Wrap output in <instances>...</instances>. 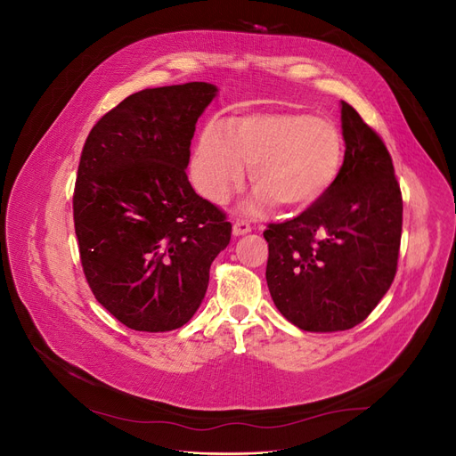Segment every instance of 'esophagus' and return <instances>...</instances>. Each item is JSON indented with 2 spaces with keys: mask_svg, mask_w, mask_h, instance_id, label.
Listing matches in <instances>:
<instances>
[{
  "mask_svg": "<svg viewBox=\"0 0 456 456\" xmlns=\"http://www.w3.org/2000/svg\"><path fill=\"white\" fill-rule=\"evenodd\" d=\"M232 232H233V236H243V233L251 232V226H249V223H245V220L236 218V223H233V226H232Z\"/></svg>",
  "mask_w": 456,
  "mask_h": 456,
  "instance_id": "34e87169",
  "label": "esophagus"
}]
</instances>
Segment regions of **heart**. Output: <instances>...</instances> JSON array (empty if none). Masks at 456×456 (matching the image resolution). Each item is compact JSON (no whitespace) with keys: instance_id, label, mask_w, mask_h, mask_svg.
Here are the masks:
<instances>
[{"instance_id":"heart-1","label":"heart","mask_w":456,"mask_h":456,"mask_svg":"<svg viewBox=\"0 0 456 456\" xmlns=\"http://www.w3.org/2000/svg\"><path fill=\"white\" fill-rule=\"evenodd\" d=\"M344 142L327 118L302 112L256 114L232 127L213 121L191 156V181L203 198L223 203L241 186L253 165L255 201L306 209L333 186L342 167Z\"/></svg>"}]
</instances>
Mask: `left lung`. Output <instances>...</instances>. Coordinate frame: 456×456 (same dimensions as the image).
Wrapping results in <instances>:
<instances>
[{"label":"left lung","mask_w":456,"mask_h":456,"mask_svg":"<svg viewBox=\"0 0 456 456\" xmlns=\"http://www.w3.org/2000/svg\"><path fill=\"white\" fill-rule=\"evenodd\" d=\"M340 114L346 151L337 181L306 211L265 232L273 305L312 333L362 323L390 289L402 243L390 151L348 102Z\"/></svg>","instance_id":"8db88e82"}]
</instances>
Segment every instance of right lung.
Listing matches in <instances>:
<instances>
[{
	"label": "right lung",
	"mask_w": 456,
	"mask_h": 456,
	"mask_svg": "<svg viewBox=\"0 0 456 456\" xmlns=\"http://www.w3.org/2000/svg\"><path fill=\"white\" fill-rule=\"evenodd\" d=\"M205 81L129 94L94 123L74 190L79 258L94 298L134 330L163 333L191 320L226 249V213L200 198L186 167Z\"/></svg>",
	"instance_id": "right-lung-1"
}]
</instances>
